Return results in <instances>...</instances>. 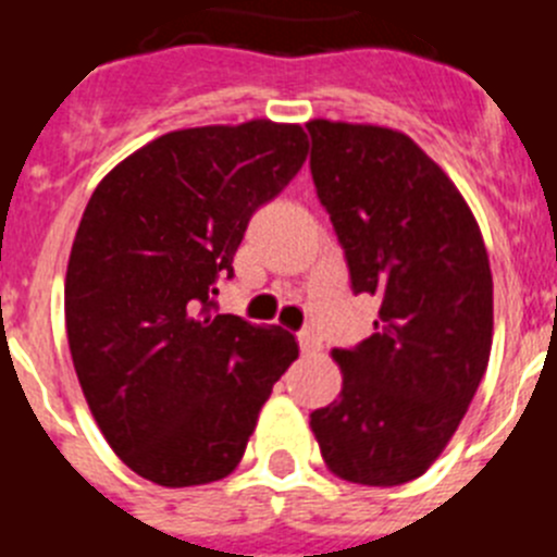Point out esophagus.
Returning <instances> with one entry per match:
<instances>
[{
	"label": "esophagus",
	"mask_w": 557,
	"mask_h": 557,
	"mask_svg": "<svg viewBox=\"0 0 557 557\" xmlns=\"http://www.w3.org/2000/svg\"><path fill=\"white\" fill-rule=\"evenodd\" d=\"M298 346H301V351H321V334L314 332V329H301L298 332Z\"/></svg>",
	"instance_id": "obj_1"
}]
</instances>
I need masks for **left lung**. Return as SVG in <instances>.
I'll return each instance as SVG.
<instances>
[{
	"instance_id": "1",
	"label": "left lung",
	"mask_w": 557,
	"mask_h": 557,
	"mask_svg": "<svg viewBox=\"0 0 557 557\" xmlns=\"http://www.w3.org/2000/svg\"><path fill=\"white\" fill-rule=\"evenodd\" d=\"M307 131L351 289L379 298L371 337L332 351L343 391L309 426L337 476L401 485L446 449L488 368V253L457 186L410 136L329 120Z\"/></svg>"
}]
</instances>
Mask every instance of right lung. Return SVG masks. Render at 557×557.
Masks as SVG:
<instances>
[{"instance_id":"1","label":"right lung","mask_w":557,"mask_h":557,"mask_svg":"<svg viewBox=\"0 0 557 557\" xmlns=\"http://www.w3.org/2000/svg\"><path fill=\"white\" fill-rule=\"evenodd\" d=\"M301 125L172 131L113 166L66 268V337L88 410L127 469L164 488L223 480L298 357L282 326L218 314L259 206L307 161Z\"/></svg>"}]
</instances>
